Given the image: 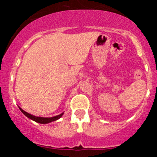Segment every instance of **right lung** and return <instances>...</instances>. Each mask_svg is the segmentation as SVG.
<instances>
[{
  "label": "right lung",
  "instance_id": "1",
  "mask_svg": "<svg viewBox=\"0 0 157 157\" xmlns=\"http://www.w3.org/2000/svg\"><path fill=\"white\" fill-rule=\"evenodd\" d=\"M19 109H20V111H21V112H23V113L24 114V115H26L27 118H29V119L33 120V121H36V122L40 123V124H48V123L52 122V121H57V120L59 119L60 118H61V117H62V115H64V112H63V113L60 114V115H56V116H54V117H50V118H45V117H38V116H35V115H31V114L25 112V111L20 108V106H19Z\"/></svg>",
  "mask_w": 157,
  "mask_h": 157
}]
</instances>
